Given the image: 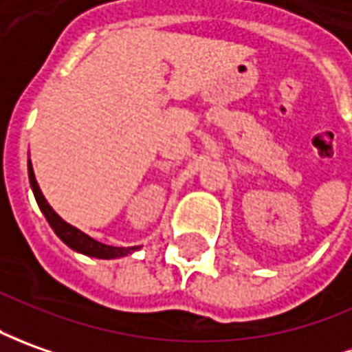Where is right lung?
Masks as SVG:
<instances>
[{
    "instance_id": "add662e5",
    "label": "right lung",
    "mask_w": 352,
    "mask_h": 352,
    "mask_svg": "<svg viewBox=\"0 0 352 352\" xmlns=\"http://www.w3.org/2000/svg\"><path fill=\"white\" fill-rule=\"evenodd\" d=\"M28 180H30V188L34 191V197H36V203L38 207L43 212L45 220L50 222V226L53 228V232L57 234L63 243H67L70 249L78 251L82 254H88V256H96V258H120V256H126V254L134 253L140 249V245L135 247H113V245H105L101 243L98 239L89 237L88 234H84L82 230L78 228L70 226L69 222H65L63 218L51 208V205L45 201L43 197L42 190L36 182V176H34V168L32 162L28 159Z\"/></svg>"
}]
</instances>
